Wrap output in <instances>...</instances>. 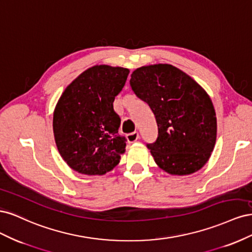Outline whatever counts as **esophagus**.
I'll list each match as a JSON object with an SVG mask.
<instances>
[{"instance_id": "34e87169", "label": "esophagus", "mask_w": 252, "mask_h": 252, "mask_svg": "<svg viewBox=\"0 0 252 252\" xmlns=\"http://www.w3.org/2000/svg\"><path fill=\"white\" fill-rule=\"evenodd\" d=\"M139 132L138 131H133V132H131V133H128V134H126V139H127V142L128 143H133V142H135L136 140L139 139Z\"/></svg>"}]
</instances>
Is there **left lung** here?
Here are the masks:
<instances>
[{
	"instance_id": "8db88e82",
	"label": "left lung",
	"mask_w": 252,
	"mask_h": 252,
	"mask_svg": "<svg viewBox=\"0 0 252 252\" xmlns=\"http://www.w3.org/2000/svg\"><path fill=\"white\" fill-rule=\"evenodd\" d=\"M130 86L155 113L158 138L146 146L159 168L178 175L201 169L217 140L216 111L205 90L168 64L138 68Z\"/></svg>"
}]
</instances>
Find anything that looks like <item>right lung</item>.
<instances>
[{"label": "right lung", "mask_w": 252, "mask_h": 252, "mask_svg": "<svg viewBox=\"0 0 252 252\" xmlns=\"http://www.w3.org/2000/svg\"><path fill=\"white\" fill-rule=\"evenodd\" d=\"M129 70L98 65L68 85L53 113V133L60 155L75 171L102 175L112 170L124 154L125 136L113 109Z\"/></svg>", "instance_id": "add662e5"}]
</instances>
